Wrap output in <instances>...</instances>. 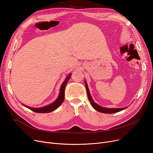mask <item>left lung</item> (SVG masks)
<instances>
[{
  "label": "left lung",
  "mask_w": 153,
  "mask_h": 153,
  "mask_svg": "<svg viewBox=\"0 0 153 153\" xmlns=\"http://www.w3.org/2000/svg\"><path fill=\"white\" fill-rule=\"evenodd\" d=\"M85 84H86V91H87V94H88V99L90 101V103H91V105H92V106L93 108L96 110H97L99 112L101 113H103V114H114V113H117L118 111H120L124 109H126V108H104V107L102 106H100L98 105H97V103H95L91 97V94L89 93V89L88 88L87 86V84L86 82L85 81Z\"/></svg>",
  "instance_id": "1"
}]
</instances>
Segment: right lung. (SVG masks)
Masks as SVG:
<instances>
[{"instance_id": "right-lung-1", "label": "right lung", "mask_w": 153, "mask_h": 153, "mask_svg": "<svg viewBox=\"0 0 153 153\" xmlns=\"http://www.w3.org/2000/svg\"><path fill=\"white\" fill-rule=\"evenodd\" d=\"M71 74H69L68 75L67 77H66L64 82L62 83L61 88H60V94L59 95V97H58L57 99H56L52 104H50L46 106L42 107V108H31V107L26 106H25L27 107V108H29L30 110H32L33 111H35L36 113H50L51 111L55 110V109L57 108L59 106H60V105L62 103H63V101L64 100L65 88V86H66L68 81H69V79L71 78Z\"/></svg>"}]
</instances>
